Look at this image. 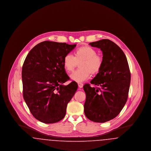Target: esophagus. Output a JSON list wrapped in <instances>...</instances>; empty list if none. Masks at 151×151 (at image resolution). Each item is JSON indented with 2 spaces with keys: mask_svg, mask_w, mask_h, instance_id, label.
I'll list each match as a JSON object with an SVG mask.
<instances>
[{
  "mask_svg": "<svg viewBox=\"0 0 151 151\" xmlns=\"http://www.w3.org/2000/svg\"><path fill=\"white\" fill-rule=\"evenodd\" d=\"M78 86L80 88H82L83 87V84L82 83H78Z\"/></svg>",
  "mask_w": 151,
  "mask_h": 151,
  "instance_id": "34e87169",
  "label": "esophagus"
}]
</instances>
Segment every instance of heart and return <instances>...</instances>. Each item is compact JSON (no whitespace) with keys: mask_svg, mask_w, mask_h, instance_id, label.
I'll return each instance as SVG.
<instances>
[{"mask_svg":"<svg viewBox=\"0 0 151 151\" xmlns=\"http://www.w3.org/2000/svg\"><path fill=\"white\" fill-rule=\"evenodd\" d=\"M63 66L67 72H72L77 66L80 69L70 75L72 81L81 83L89 79L91 73L93 75L100 71L103 64L102 57L97 54L96 50L90 46H82L74 51V57L67 54L63 58Z\"/></svg>","mask_w":151,"mask_h":151,"instance_id":"1","label":"heart"}]
</instances>
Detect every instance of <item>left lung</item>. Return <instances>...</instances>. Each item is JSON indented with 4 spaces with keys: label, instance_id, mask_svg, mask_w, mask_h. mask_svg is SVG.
<instances>
[{
    "label": "left lung",
    "instance_id": "8db88e82",
    "mask_svg": "<svg viewBox=\"0 0 151 151\" xmlns=\"http://www.w3.org/2000/svg\"><path fill=\"white\" fill-rule=\"evenodd\" d=\"M89 45L102 51L103 64L91 81L96 86L89 84L83 86L86 94L84 113L93 122L104 123L115 118L126 104L131 73L125 54L114 42L104 39Z\"/></svg>",
    "mask_w": 151,
    "mask_h": 151
}]
</instances>
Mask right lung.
<instances>
[{"label": "right lung", "mask_w": 151, "mask_h": 151, "mask_svg": "<svg viewBox=\"0 0 151 151\" xmlns=\"http://www.w3.org/2000/svg\"><path fill=\"white\" fill-rule=\"evenodd\" d=\"M76 45L52 41L37 44L25 59L22 68L23 97L33 116L44 123L61 121L67 104L78 89V84L63 83L70 78L63 58Z\"/></svg>", "instance_id": "1"}]
</instances>
